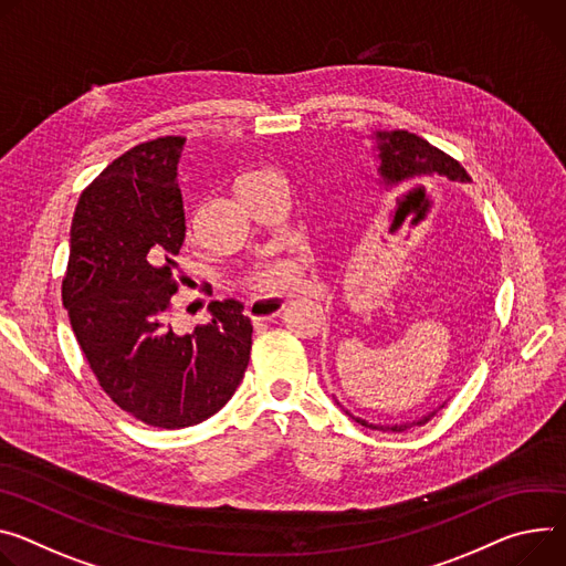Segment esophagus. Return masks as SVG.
<instances>
[{
	"mask_svg": "<svg viewBox=\"0 0 566 566\" xmlns=\"http://www.w3.org/2000/svg\"><path fill=\"white\" fill-rule=\"evenodd\" d=\"M284 306H286V297L266 295V297L250 300L248 306H245V312L254 323H266V321H273L275 316H280Z\"/></svg>",
	"mask_w": 566,
	"mask_h": 566,
	"instance_id": "obj_1",
	"label": "esophagus"
}]
</instances>
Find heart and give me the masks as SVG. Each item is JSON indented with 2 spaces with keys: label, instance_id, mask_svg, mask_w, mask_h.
<instances>
[{
  "label": "heart",
  "instance_id": "obj_1",
  "mask_svg": "<svg viewBox=\"0 0 566 566\" xmlns=\"http://www.w3.org/2000/svg\"><path fill=\"white\" fill-rule=\"evenodd\" d=\"M302 271H304V256L300 252H289L282 256H271V260L254 262L248 269V273L243 275L241 284H243V289H248L256 295L282 293V291H291L300 284Z\"/></svg>",
  "mask_w": 566,
  "mask_h": 566
}]
</instances>
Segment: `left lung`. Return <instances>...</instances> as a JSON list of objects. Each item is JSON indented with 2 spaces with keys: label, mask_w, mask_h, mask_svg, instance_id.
<instances>
[{
  "label": "left lung",
  "mask_w": 566,
  "mask_h": 566,
  "mask_svg": "<svg viewBox=\"0 0 566 566\" xmlns=\"http://www.w3.org/2000/svg\"><path fill=\"white\" fill-rule=\"evenodd\" d=\"M379 148H381V176L386 178L388 185H416L420 180H453V182H462L470 185L472 178L465 171L458 160H453L449 153L440 150L438 146L429 144L427 139L418 137L416 133L408 130H395V133H379ZM345 413L356 420L366 429H375V431H406L410 427H422L427 424L436 413L413 422V424H395V427H377V424H368L361 418H354L347 408H343Z\"/></svg>",
  "instance_id": "obj_1"
}]
</instances>
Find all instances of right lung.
<instances>
[{"instance_id":"add662e5","label":"right lung","mask_w":566,"mask_h":566,"mask_svg":"<svg viewBox=\"0 0 566 566\" xmlns=\"http://www.w3.org/2000/svg\"><path fill=\"white\" fill-rule=\"evenodd\" d=\"M185 137L142 142L81 193L70 230L63 304L106 395L156 429L200 424L228 403L248 368L252 325L237 300L176 334L169 316L185 241L178 158Z\"/></svg>"}]
</instances>
